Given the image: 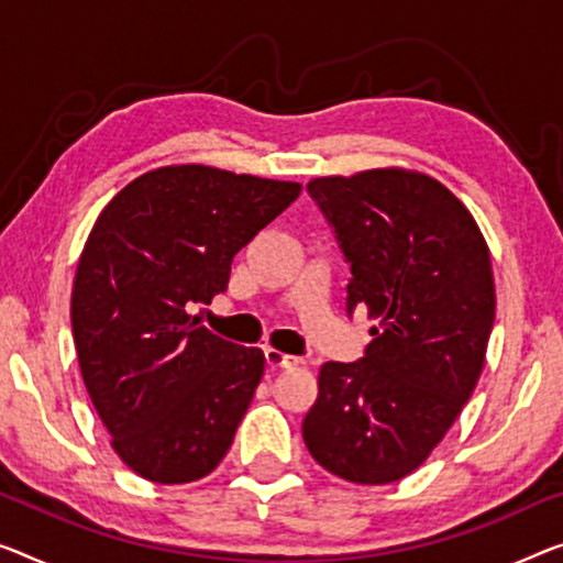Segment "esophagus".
Returning a JSON list of instances; mask_svg holds the SVG:
<instances>
[{
  "instance_id": "esophagus-1",
  "label": "esophagus",
  "mask_w": 563,
  "mask_h": 563,
  "mask_svg": "<svg viewBox=\"0 0 563 563\" xmlns=\"http://www.w3.org/2000/svg\"><path fill=\"white\" fill-rule=\"evenodd\" d=\"M265 362L271 368H292L300 364V358L292 354H283L278 349H265Z\"/></svg>"
}]
</instances>
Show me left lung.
Listing matches in <instances>:
<instances>
[{
  "label": "left lung",
  "mask_w": 563,
  "mask_h": 563,
  "mask_svg": "<svg viewBox=\"0 0 563 563\" xmlns=\"http://www.w3.org/2000/svg\"><path fill=\"white\" fill-rule=\"evenodd\" d=\"M308 195L351 267L349 316L379 318L356 362H325L303 419L313 460L387 485L438 448L473 394L496 318L490 253L450 189L405 169L323 176Z\"/></svg>",
  "instance_id": "8db88e82"
}]
</instances>
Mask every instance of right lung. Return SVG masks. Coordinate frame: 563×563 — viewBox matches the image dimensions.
Listing matches in <instances>:
<instances>
[{"label": "right lung", "mask_w": 563, "mask_h": 563, "mask_svg": "<svg viewBox=\"0 0 563 563\" xmlns=\"http://www.w3.org/2000/svg\"><path fill=\"white\" fill-rule=\"evenodd\" d=\"M300 195L296 181L164 166L100 212L73 285L80 374L113 450L151 483L179 485L228 455L265 372L260 349L199 325L232 257Z\"/></svg>", "instance_id": "right-lung-1"}]
</instances>
